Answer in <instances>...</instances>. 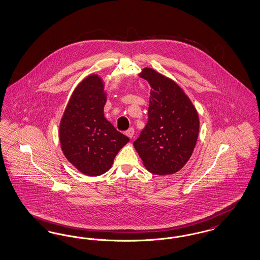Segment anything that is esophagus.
Returning <instances> with one entry per match:
<instances>
[{
  "label": "esophagus",
  "mask_w": 260,
  "mask_h": 260,
  "mask_svg": "<svg viewBox=\"0 0 260 260\" xmlns=\"http://www.w3.org/2000/svg\"><path fill=\"white\" fill-rule=\"evenodd\" d=\"M134 135H135V129H134L133 127L128 128V129L125 132V135H126L127 137H129V138H133Z\"/></svg>",
  "instance_id": "1"
}]
</instances>
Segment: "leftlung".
Masks as SVG:
<instances>
[{
  "label": "left lung",
  "instance_id": "obj_1",
  "mask_svg": "<svg viewBox=\"0 0 260 260\" xmlns=\"http://www.w3.org/2000/svg\"><path fill=\"white\" fill-rule=\"evenodd\" d=\"M138 75L150 84L151 92L148 123L134 146L149 172L174 174L185 167L197 144L198 110L171 78L151 68Z\"/></svg>",
  "mask_w": 260,
  "mask_h": 260
}]
</instances>
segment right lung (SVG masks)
Segmentation results:
<instances>
[{
    "instance_id": "1",
    "label": "right lung",
    "mask_w": 260,
    "mask_h": 260,
    "mask_svg": "<svg viewBox=\"0 0 260 260\" xmlns=\"http://www.w3.org/2000/svg\"><path fill=\"white\" fill-rule=\"evenodd\" d=\"M104 86L99 74L85 77L72 93L59 126L62 154L87 176L107 172L118 152L129 141L104 117Z\"/></svg>"
}]
</instances>
